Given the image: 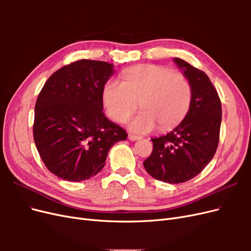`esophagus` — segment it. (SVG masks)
Instances as JSON below:
<instances>
[{"label": "esophagus", "mask_w": 251, "mask_h": 251, "mask_svg": "<svg viewBox=\"0 0 251 251\" xmlns=\"http://www.w3.org/2000/svg\"><path fill=\"white\" fill-rule=\"evenodd\" d=\"M128 139L132 140V141H135V140L140 139V137H139V136H136V135H133V134H128Z\"/></svg>", "instance_id": "34e87169"}]
</instances>
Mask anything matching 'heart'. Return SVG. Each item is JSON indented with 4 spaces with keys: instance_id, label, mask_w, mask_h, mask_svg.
Segmentation results:
<instances>
[{
    "instance_id": "1",
    "label": "heart",
    "mask_w": 251,
    "mask_h": 251,
    "mask_svg": "<svg viewBox=\"0 0 251 251\" xmlns=\"http://www.w3.org/2000/svg\"><path fill=\"white\" fill-rule=\"evenodd\" d=\"M193 90L182 73L159 65L128 68L124 81L111 78L102 89V101L109 116L126 123L140 107L143 109L128 124L135 133H148L157 126L162 131L181 123L191 108Z\"/></svg>"
}]
</instances>
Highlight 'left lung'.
<instances>
[{"label": "left lung", "instance_id": "8db88e82", "mask_svg": "<svg viewBox=\"0 0 251 251\" xmlns=\"http://www.w3.org/2000/svg\"><path fill=\"white\" fill-rule=\"evenodd\" d=\"M174 62L191 82V108L172 132L151 139L153 151L143 166L153 178L177 184L196 177L215 156L222 108L206 74L181 58L175 57Z\"/></svg>", "mask_w": 251, "mask_h": 251}]
</instances>
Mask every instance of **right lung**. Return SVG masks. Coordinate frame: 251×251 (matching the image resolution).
<instances>
[{
    "label": "right lung",
    "instance_id": "1",
    "mask_svg": "<svg viewBox=\"0 0 251 251\" xmlns=\"http://www.w3.org/2000/svg\"><path fill=\"white\" fill-rule=\"evenodd\" d=\"M112 64L80 59L53 73L37 96L33 138L47 169L80 182L95 176L110 149L127 134L102 112V89Z\"/></svg>",
    "mask_w": 251,
    "mask_h": 251
}]
</instances>
